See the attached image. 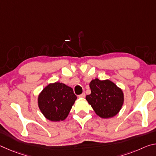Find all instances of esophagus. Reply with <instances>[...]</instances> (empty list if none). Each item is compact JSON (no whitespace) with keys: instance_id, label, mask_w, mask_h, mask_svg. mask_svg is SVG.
Here are the masks:
<instances>
[{"instance_id":"esophagus-1","label":"esophagus","mask_w":156,"mask_h":156,"mask_svg":"<svg viewBox=\"0 0 156 156\" xmlns=\"http://www.w3.org/2000/svg\"><path fill=\"white\" fill-rule=\"evenodd\" d=\"M84 97H85V94L84 93L81 94L80 95H79L78 96V98H84Z\"/></svg>"}]
</instances>
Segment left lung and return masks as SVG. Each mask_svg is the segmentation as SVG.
<instances>
[{
	"instance_id": "1",
	"label": "left lung",
	"mask_w": 156,
	"mask_h": 156,
	"mask_svg": "<svg viewBox=\"0 0 156 156\" xmlns=\"http://www.w3.org/2000/svg\"><path fill=\"white\" fill-rule=\"evenodd\" d=\"M89 87L91 93L87 95L86 100L98 115L109 118L120 112L124 102L123 92L113 82L96 78L91 81Z\"/></svg>"
}]
</instances>
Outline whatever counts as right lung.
I'll list each match as a JSON object with an SVG mask.
<instances>
[{"label":"right lung","mask_w":156,"mask_h":156,"mask_svg":"<svg viewBox=\"0 0 156 156\" xmlns=\"http://www.w3.org/2000/svg\"><path fill=\"white\" fill-rule=\"evenodd\" d=\"M77 98L73 89L63 83L49 84L38 96V107L47 119L65 120Z\"/></svg>","instance_id":"add662e5"}]
</instances>
